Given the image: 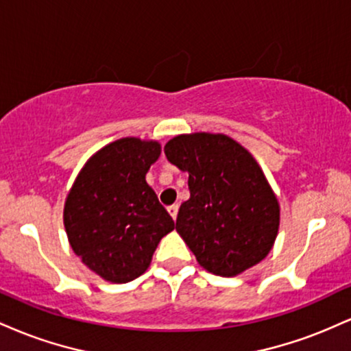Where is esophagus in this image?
Wrapping results in <instances>:
<instances>
[{
	"label": "esophagus",
	"mask_w": 351,
	"mask_h": 351,
	"mask_svg": "<svg viewBox=\"0 0 351 351\" xmlns=\"http://www.w3.org/2000/svg\"><path fill=\"white\" fill-rule=\"evenodd\" d=\"M168 213H170L173 219H176V216H178V204H171V206H168Z\"/></svg>",
	"instance_id": "1"
}]
</instances>
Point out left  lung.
<instances>
[{
	"label": "left lung",
	"mask_w": 351,
	"mask_h": 351,
	"mask_svg": "<svg viewBox=\"0 0 351 351\" xmlns=\"http://www.w3.org/2000/svg\"><path fill=\"white\" fill-rule=\"evenodd\" d=\"M165 155L189 175L176 231L196 261L223 277L261 263L276 241L279 203L251 153L226 135L193 134L170 140Z\"/></svg>",
	"instance_id": "8db88e82"
}]
</instances>
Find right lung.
I'll return each mask as SVG.
<instances>
[{
  "label": "right lung",
  "mask_w": 351,
  "mask_h": 351,
  "mask_svg": "<svg viewBox=\"0 0 351 351\" xmlns=\"http://www.w3.org/2000/svg\"><path fill=\"white\" fill-rule=\"evenodd\" d=\"M160 156V143L120 138L86 163L64 206L72 251L90 271L114 284L140 277L160 239L175 221L160 204L145 175Z\"/></svg>",
  "instance_id": "1"
}]
</instances>
